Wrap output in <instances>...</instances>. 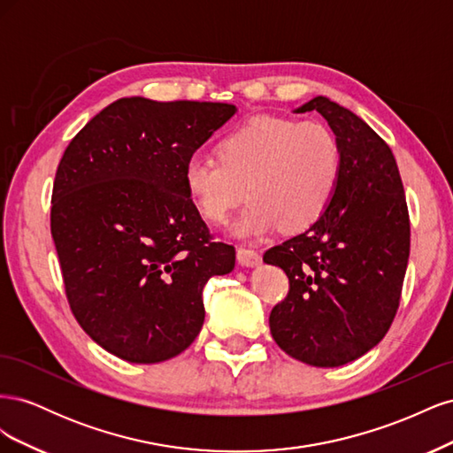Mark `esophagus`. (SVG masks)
I'll use <instances>...</instances> for the list:
<instances>
[{
    "instance_id": "esophagus-1",
    "label": "esophagus",
    "mask_w": 453,
    "mask_h": 453,
    "mask_svg": "<svg viewBox=\"0 0 453 453\" xmlns=\"http://www.w3.org/2000/svg\"><path fill=\"white\" fill-rule=\"evenodd\" d=\"M236 257H238V263L242 266H257L260 263V255L250 248H238Z\"/></svg>"
}]
</instances>
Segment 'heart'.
Instances as JSON below:
<instances>
[{
	"mask_svg": "<svg viewBox=\"0 0 453 453\" xmlns=\"http://www.w3.org/2000/svg\"><path fill=\"white\" fill-rule=\"evenodd\" d=\"M217 157L188 158L185 188L210 223H225L250 196V208L232 226L240 238H260L280 225L296 232L318 223L342 173L336 135L313 120L255 117L219 142Z\"/></svg>",
	"mask_w": 453,
	"mask_h": 453,
	"instance_id": "1",
	"label": "heart"
}]
</instances>
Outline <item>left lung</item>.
Returning <instances> with one entry per match:
<instances>
[{
    "label": "left lung",
    "instance_id": "obj_1",
    "mask_svg": "<svg viewBox=\"0 0 453 453\" xmlns=\"http://www.w3.org/2000/svg\"><path fill=\"white\" fill-rule=\"evenodd\" d=\"M306 111H318L336 135L340 183L318 223L263 258L289 278V293L270 313L272 338L291 357L328 368L359 359L389 331L410 255V219L389 145L325 96L295 109Z\"/></svg>",
    "mask_w": 453,
    "mask_h": 453
}]
</instances>
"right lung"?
Instances as JSON below:
<instances>
[{"mask_svg": "<svg viewBox=\"0 0 453 453\" xmlns=\"http://www.w3.org/2000/svg\"><path fill=\"white\" fill-rule=\"evenodd\" d=\"M236 113L213 102L120 98L64 150L52 187L50 234L65 296L83 331L128 363H162L198 336L202 289L232 272L183 172Z\"/></svg>", "mask_w": 453, "mask_h": 453, "instance_id": "right-lung-1", "label": "right lung"}]
</instances>
